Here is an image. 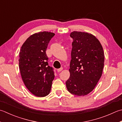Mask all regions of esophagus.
<instances>
[{
	"instance_id": "obj_1",
	"label": "esophagus",
	"mask_w": 122,
	"mask_h": 122,
	"mask_svg": "<svg viewBox=\"0 0 122 122\" xmlns=\"http://www.w3.org/2000/svg\"><path fill=\"white\" fill-rule=\"evenodd\" d=\"M62 69H63L62 68H59V69H58V70H57V71H58V72H60V71L62 70Z\"/></svg>"
}]
</instances>
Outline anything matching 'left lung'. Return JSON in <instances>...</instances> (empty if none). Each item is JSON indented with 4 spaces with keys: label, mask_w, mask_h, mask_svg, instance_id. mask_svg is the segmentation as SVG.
<instances>
[{
    "label": "left lung",
    "mask_w": 122,
    "mask_h": 122,
    "mask_svg": "<svg viewBox=\"0 0 122 122\" xmlns=\"http://www.w3.org/2000/svg\"><path fill=\"white\" fill-rule=\"evenodd\" d=\"M69 71L66 82L71 94L82 96L89 94L101 78L104 66L103 49L97 38L88 33L74 31Z\"/></svg>",
    "instance_id": "8db88e82"
}]
</instances>
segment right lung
<instances>
[{
  "instance_id": "obj_1",
  "label": "right lung",
  "mask_w": 122,
  "mask_h": 122,
  "mask_svg": "<svg viewBox=\"0 0 122 122\" xmlns=\"http://www.w3.org/2000/svg\"><path fill=\"white\" fill-rule=\"evenodd\" d=\"M55 34L35 33L28 38L20 49L19 68L26 88L37 97H45L51 90L54 78L53 68L49 66L46 50Z\"/></svg>"
}]
</instances>
